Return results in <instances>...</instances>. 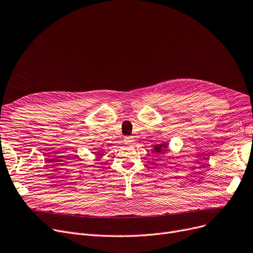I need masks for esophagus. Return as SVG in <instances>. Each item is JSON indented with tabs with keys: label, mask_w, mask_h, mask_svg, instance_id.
Listing matches in <instances>:
<instances>
[{
	"label": "esophagus",
	"mask_w": 253,
	"mask_h": 253,
	"mask_svg": "<svg viewBox=\"0 0 253 253\" xmlns=\"http://www.w3.org/2000/svg\"><path fill=\"white\" fill-rule=\"evenodd\" d=\"M124 141H125V143H131V142L134 141V138L132 137V136H126L124 138Z\"/></svg>",
	"instance_id": "obj_1"
}]
</instances>
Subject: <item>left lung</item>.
Wrapping results in <instances>:
<instances>
[{
	"instance_id": "1",
	"label": "left lung",
	"mask_w": 253,
	"mask_h": 253,
	"mask_svg": "<svg viewBox=\"0 0 253 253\" xmlns=\"http://www.w3.org/2000/svg\"><path fill=\"white\" fill-rule=\"evenodd\" d=\"M166 148H167V144H165V143L156 144L154 150H152V153L155 155H161L164 152H166Z\"/></svg>"
}]
</instances>
